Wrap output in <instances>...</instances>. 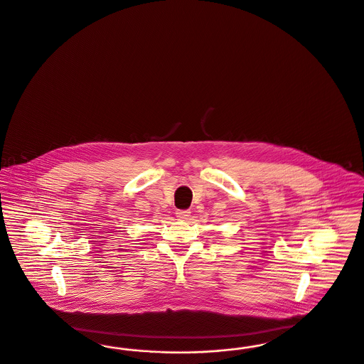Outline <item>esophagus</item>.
Returning <instances> with one entry per match:
<instances>
[{"instance_id": "34e87169", "label": "esophagus", "mask_w": 364, "mask_h": 364, "mask_svg": "<svg viewBox=\"0 0 364 364\" xmlns=\"http://www.w3.org/2000/svg\"><path fill=\"white\" fill-rule=\"evenodd\" d=\"M176 216L178 219H181V220H186V219H188L189 216H191V211L189 210H177L176 211Z\"/></svg>"}]
</instances>
